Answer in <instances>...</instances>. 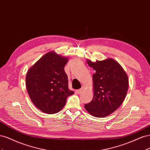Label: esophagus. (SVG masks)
I'll return each mask as SVG.
<instances>
[{
  "label": "esophagus",
  "instance_id": "obj_1",
  "mask_svg": "<svg viewBox=\"0 0 150 150\" xmlns=\"http://www.w3.org/2000/svg\"><path fill=\"white\" fill-rule=\"evenodd\" d=\"M82 91H83V88L77 90V93H78V94H81V93H82Z\"/></svg>",
  "mask_w": 150,
  "mask_h": 150
}]
</instances>
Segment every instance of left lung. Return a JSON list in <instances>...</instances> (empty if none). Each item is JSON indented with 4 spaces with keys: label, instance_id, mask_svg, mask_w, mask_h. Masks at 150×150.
Masks as SVG:
<instances>
[{
    "label": "left lung",
    "instance_id": "left-lung-1",
    "mask_svg": "<svg viewBox=\"0 0 150 150\" xmlns=\"http://www.w3.org/2000/svg\"><path fill=\"white\" fill-rule=\"evenodd\" d=\"M93 68L94 96L84 104L85 109L94 117H103L110 115L124 101L128 89V76L118 62L112 59L93 62L87 60Z\"/></svg>",
    "mask_w": 150,
    "mask_h": 150
}]
</instances>
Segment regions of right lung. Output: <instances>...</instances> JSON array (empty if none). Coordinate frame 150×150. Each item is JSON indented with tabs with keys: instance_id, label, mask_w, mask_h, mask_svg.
<instances>
[{
	"instance_id": "1",
	"label": "right lung",
	"mask_w": 150,
	"mask_h": 150,
	"mask_svg": "<svg viewBox=\"0 0 150 150\" xmlns=\"http://www.w3.org/2000/svg\"><path fill=\"white\" fill-rule=\"evenodd\" d=\"M67 61V57L49 52L27 73L26 88L31 101L47 114L61 111L67 97L74 94L68 88V78L64 71Z\"/></svg>"
}]
</instances>
